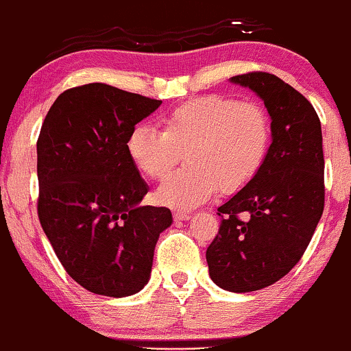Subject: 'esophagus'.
Wrapping results in <instances>:
<instances>
[{
  "label": "esophagus",
  "mask_w": 351,
  "mask_h": 351,
  "mask_svg": "<svg viewBox=\"0 0 351 351\" xmlns=\"http://www.w3.org/2000/svg\"><path fill=\"white\" fill-rule=\"evenodd\" d=\"M190 218H192V213H189V211H177V213H174L176 221H187Z\"/></svg>",
  "instance_id": "obj_1"
}]
</instances>
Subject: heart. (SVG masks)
I'll list each match as a JSON object with an SVG mask.
<instances>
[{
  "instance_id": "obj_1",
  "label": "heart",
  "mask_w": 351,
  "mask_h": 351,
  "mask_svg": "<svg viewBox=\"0 0 351 351\" xmlns=\"http://www.w3.org/2000/svg\"><path fill=\"white\" fill-rule=\"evenodd\" d=\"M270 119L255 101L205 96L162 119V132L140 125L130 133L128 153L146 177L162 180L182 159L189 166L156 192L159 203L192 210L216 193L236 192L261 172L270 146Z\"/></svg>"
}]
</instances>
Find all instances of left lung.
<instances>
[{
  "label": "left lung",
  "instance_id": "obj_1",
  "mask_svg": "<svg viewBox=\"0 0 351 351\" xmlns=\"http://www.w3.org/2000/svg\"><path fill=\"white\" fill-rule=\"evenodd\" d=\"M231 81L265 104L271 145L261 172L218 208L206 262L219 288L249 293L283 278L313 239L326 197L322 130L313 104L278 76L252 71Z\"/></svg>",
  "mask_w": 351,
  "mask_h": 351
}]
</instances>
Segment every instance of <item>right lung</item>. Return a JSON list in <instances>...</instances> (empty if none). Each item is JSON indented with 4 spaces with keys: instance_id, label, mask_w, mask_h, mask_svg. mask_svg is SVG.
<instances>
[{
    "instance_id": "add662e5",
    "label": "right lung",
    "mask_w": 351,
    "mask_h": 351,
    "mask_svg": "<svg viewBox=\"0 0 351 351\" xmlns=\"http://www.w3.org/2000/svg\"><path fill=\"white\" fill-rule=\"evenodd\" d=\"M161 101L90 83L60 94L37 140V213L66 274L90 293L148 283L166 206H140L148 185L128 153L135 125Z\"/></svg>"
}]
</instances>
